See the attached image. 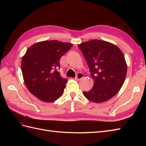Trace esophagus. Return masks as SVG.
<instances>
[{"label": "esophagus", "mask_w": 146, "mask_h": 146, "mask_svg": "<svg viewBox=\"0 0 146 146\" xmlns=\"http://www.w3.org/2000/svg\"><path fill=\"white\" fill-rule=\"evenodd\" d=\"M83 78V75L82 73H78L77 74V75L75 77V80L76 81H79V80H82Z\"/></svg>", "instance_id": "1"}]
</instances>
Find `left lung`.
I'll return each mask as SVG.
<instances>
[{
    "label": "left lung",
    "mask_w": 146,
    "mask_h": 146,
    "mask_svg": "<svg viewBox=\"0 0 146 146\" xmlns=\"http://www.w3.org/2000/svg\"><path fill=\"white\" fill-rule=\"evenodd\" d=\"M88 64L94 85L83 95L101 103L115 95L125 82L127 64L120 49L113 44L94 39L78 46Z\"/></svg>",
    "instance_id": "8db88e82"
}]
</instances>
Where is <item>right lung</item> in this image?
Masks as SVG:
<instances>
[{"instance_id":"obj_1","label":"right lung","mask_w":146,"mask_h":146,"mask_svg":"<svg viewBox=\"0 0 146 146\" xmlns=\"http://www.w3.org/2000/svg\"><path fill=\"white\" fill-rule=\"evenodd\" d=\"M72 46L52 40L37 42L27 49L22 59V73L26 87L39 100L52 102L63 94L68 80L58 71L60 60Z\"/></svg>"}]
</instances>
